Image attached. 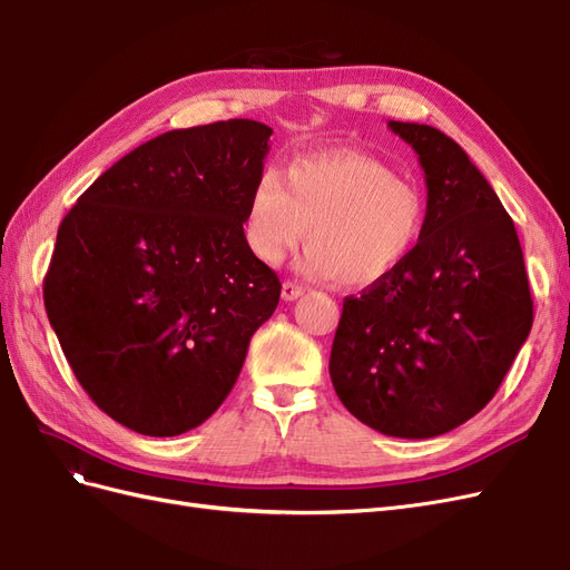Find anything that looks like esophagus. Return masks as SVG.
Here are the masks:
<instances>
[{"label": "esophagus", "mask_w": 570, "mask_h": 570, "mask_svg": "<svg viewBox=\"0 0 570 570\" xmlns=\"http://www.w3.org/2000/svg\"><path fill=\"white\" fill-rule=\"evenodd\" d=\"M302 295H304V287L297 285L295 281H285V283H283V299H285V302H295V299L302 297Z\"/></svg>", "instance_id": "esophagus-1"}]
</instances>
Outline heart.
I'll return each instance as SVG.
<instances>
[{
  "instance_id": "heart-1",
  "label": "heart",
  "mask_w": 570,
  "mask_h": 570,
  "mask_svg": "<svg viewBox=\"0 0 570 570\" xmlns=\"http://www.w3.org/2000/svg\"><path fill=\"white\" fill-rule=\"evenodd\" d=\"M425 223L428 202L416 183L371 154L337 149L289 161L285 176L264 170L249 195L245 239L254 256L278 264L306 235L304 273L371 287L413 254Z\"/></svg>"
}]
</instances>
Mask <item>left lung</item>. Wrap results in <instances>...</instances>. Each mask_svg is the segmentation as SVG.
I'll return each mask as SVG.
<instances>
[{
    "mask_svg": "<svg viewBox=\"0 0 570 570\" xmlns=\"http://www.w3.org/2000/svg\"><path fill=\"white\" fill-rule=\"evenodd\" d=\"M419 154L428 223L390 278L344 297L331 381L383 435L450 433L492 400L532 327L513 220L485 176L442 130L390 120Z\"/></svg>",
    "mask_w": 570,
    "mask_h": 570,
    "instance_id": "obj_1",
    "label": "left lung"
}]
</instances>
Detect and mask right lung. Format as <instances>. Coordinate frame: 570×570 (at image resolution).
<instances>
[{
	"instance_id": "obj_1",
	"label": "right lung",
	"mask_w": 570,
	"mask_h": 570,
	"mask_svg": "<svg viewBox=\"0 0 570 570\" xmlns=\"http://www.w3.org/2000/svg\"><path fill=\"white\" fill-rule=\"evenodd\" d=\"M271 128L170 130L105 170L61 220L45 308L90 400L140 435L204 423L243 371L281 281L245 239Z\"/></svg>"
}]
</instances>
